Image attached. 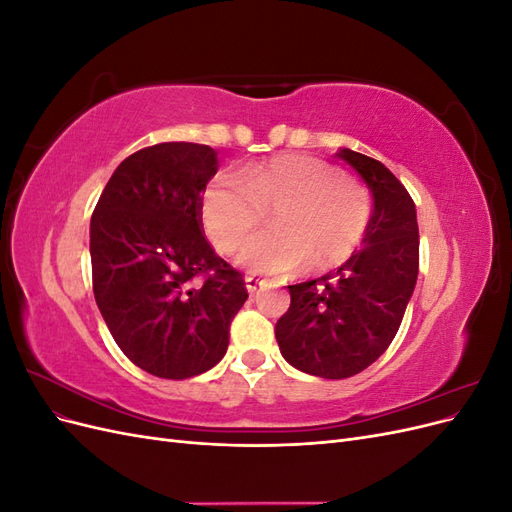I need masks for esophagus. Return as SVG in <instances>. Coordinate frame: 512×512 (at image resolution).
<instances>
[{"mask_svg": "<svg viewBox=\"0 0 512 512\" xmlns=\"http://www.w3.org/2000/svg\"><path fill=\"white\" fill-rule=\"evenodd\" d=\"M262 284H265V282H262L260 277H256V275H247L245 277V288H247V292H250V294H254Z\"/></svg>", "mask_w": 512, "mask_h": 512, "instance_id": "obj_1", "label": "esophagus"}]
</instances>
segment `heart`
Returning a JSON list of instances; mask_svg holds the SVG:
<instances>
[{"instance_id": "b5f03b06", "label": "heart", "mask_w": 512, "mask_h": 512, "mask_svg": "<svg viewBox=\"0 0 512 512\" xmlns=\"http://www.w3.org/2000/svg\"><path fill=\"white\" fill-rule=\"evenodd\" d=\"M273 209L271 230L247 239L237 262L247 271L292 275L309 262L329 269L361 245L369 209L354 181L307 153H282L252 164L235 177L220 173L200 198L209 239L230 252Z\"/></svg>"}]
</instances>
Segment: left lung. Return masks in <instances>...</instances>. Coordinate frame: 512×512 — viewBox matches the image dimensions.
Segmentation results:
<instances>
[{"instance_id":"obj_1","label":"left lung","mask_w":512,"mask_h":512,"mask_svg":"<svg viewBox=\"0 0 512 512\" xmlns=\"http://www.w3.org/2000/svg\"><path fill=\"white\" fill-rule=\"evenodd\" d=\"M335 156L365 181L374 200L363 250L316 280L288 286L290 307L275 324L284 359L327 380L367 369L391 346L418 275L416 207L382 162L352 149Z\"/></svg>"}]
</instances>
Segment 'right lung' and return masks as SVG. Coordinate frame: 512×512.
Returning <instances> with one entry per match:
<instances>
[{"label": "right lung", "instance_id": "right-lung-1", "mask_svg": "<svg viewBox=\"0 0 512 512\" xmlns=\"http://www.w3.org/2000/svg\"><path fill=\"white\" fill-rule=\"evenodd\" d=\"M215 173L218 151L207 145L141 149L115 168L91 215L100 314L121 352L158 378L185 380L218 365L247 299L241 273L203 235L200 194Z\"/></svg>", "mask_w": 512, "mask_h": 512}]
</instances>
